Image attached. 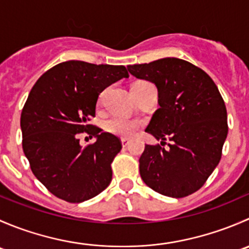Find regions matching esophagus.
<instances>
[{
    "instance_id": "obj_1",
    "label": "esophagus",
    "mask_w": 249,
    "mask_h": 249,
    "mask_svg": "<svg viewBox=\"0 0 249 249\" xmlns=\"http://www.w3.org/2000/svg\"><path fill=\"white\" fill-rule=\"evenodd\" d=\"M130 144V140H127V139H122V145L123 147H127V145Z\"/></svg>"
}]
</instances>
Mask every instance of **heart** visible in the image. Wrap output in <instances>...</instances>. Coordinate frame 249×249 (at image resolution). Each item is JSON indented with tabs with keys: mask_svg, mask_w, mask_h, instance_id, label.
Masks as SVG:
<instances>
[{
	"mask_svg": "<svg viewBox=\"0 0 249 249\" xmlns=\"http://www.w3.org/2000/svg\"><path fill=\"white\" fill-rule=\"evenodd\" d=\"M139 126L140 124L135 120L124 119V118H112V119L107 120L106 124H105L106 131H108L112 135H115V136L124 137V139L131 137L136 132V130L139 129Z\"/></svg>",
	"mask_w": 249,
	"mask_h": 249,
	"instance_id": "b5f03b06",
	"label": "heart"
}]
</instances>
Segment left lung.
I'll return each instance as SVG.
<instances>
[{
    "mask_svg": "<svg viewBox=\"0 0 249 249\" xmlns=\"http://www.w3.org/2000/svg\"><path fill=\"white\" fill-rule=\"evenodd\" d=\"M130 73L154 83L160 108L145 132L169 148L145 144L140 158L143 182L159 194L184 197L205 184L219 164L228 136L224 100L211 77L185 60L165 57L129 65Z\"/></svg>",
    "mask_w": 249,
    "mask_h": 249,
    "instance_id": "obj_1",
    "label": "left lung"
}]
</instances>
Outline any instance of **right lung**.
<instances>
[{
  "mask_svg": "<svg viewBox=\"0 0 249 249\" xmlns=\"http://www.w3.org/2000/svg\"><path fill=\"white\" fill-rule=\"evenodd\" d=\"M127 77L124 66L70 60L48 70L30 91L20 118L22 149L37 179L59 199L83 202L109 185L122 143L88 122L99 95ZM84 131L97 141L83 148L77 134Z\"/></svg>",
  "mask_w": 249,
  "mask_h": 249,
  "instance_id": "add662e5",
  "label": "right lung"
}]
</instances>
